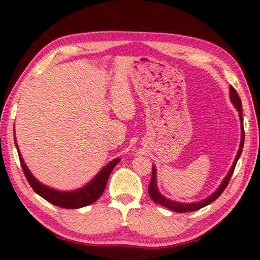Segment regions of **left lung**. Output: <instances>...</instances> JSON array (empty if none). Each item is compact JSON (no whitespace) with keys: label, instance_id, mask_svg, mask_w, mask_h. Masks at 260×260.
<instances>
[{"label":"left lung","instance_id":"left-lung-1","mask_svg":"<svg viewBox=\"0 0 260 260\" xmlns=\"http://www.w3.org/2000/svg\"><path fill=\"white\" fill-rule=\"evenodd\" d=\"M230 98L232 104L235 105L236 108L239 111V116H240V120H241V143H240V147H239V151L237 153V156L235 159V162H233V165L231 167L230 171H229L228 176L224 178V180L222 181L221 186L218 187V189L214 192V194L211 195L210 197H207L206 200L202 201V202H198V203H189V204H186V203H178V202H174V201H170L166 198L165 196H162L159 190H157L156 188V184H155V168L152 167V178H151V181L149 184V195L152 198V201L154 203H157V204L161 205V206H165L167 208H169L171 211H175L177 213H185V212H194L200 210V208L204 207L208 204H211V203L214 202L216 198L220 197V195L222 194L224 189L226 188L229 181H230L231 177L233 175V171H235V168L237 162L239 160V157L241 155V152H242V147H243V143H245V131H243V118H242V105H241V99L240 96H239L238 92L236 91V89L233 88L231 85L230 86Z\"/></svg>","mask_w":260,"mask_h":260}]
</instances>
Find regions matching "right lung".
<instances>
[{
  "mask_svg": "<svg viewBox=\"0 0 260 260\" xmlns=\"http://www.w3.org/2000/svg\"><path fill=\"white\" fill-rule=\"evenodd\" d=\"M15 146H17V143H15ZM17 150L23 174L25 178H27L29 185L31 186L32 189L37 192L39 196L45 198L47 202L63 208H80L94 203L101 195H103L107 181H108V178L110 176V172L113 171L115 166L118 164L119 161V159H115L114 161H111L110 164L107 165L104 169L95 176L92 181H90L89 184L84 186L83 188H80V189L73 191H58L40 184V182L30 174L27 166L24 165L21 154H20L19 149Z\"/></svg>",
  "mask_w": 260,
  "mask_h": 260,
  "instance_id": "obj_1",
  "label": "right lung"
}]
</instances>
